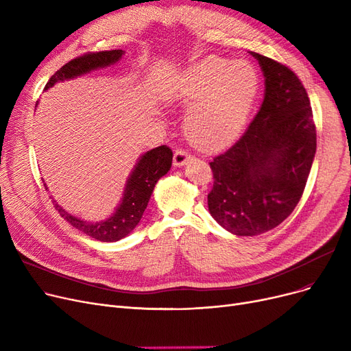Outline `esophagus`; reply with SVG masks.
I'll list each match as a JSON object with an SVG mask.
<instances>
[{"mask_svg":"<svg viewBox=\"0 0 351 351\" xmlns=\"http://www.w3.org/2000/svg\"><path fill=\"white\" fill-rule=\"evenodd\" d=\"M188 160H191V155H189L186 151L178 149V151L175 152V155H173V165H175V166H183V165H186Z\"/></svg>","mask_w":351,"mask_h":351,"instance_id":"obj_1","label":"esophagus"}]
</instances>
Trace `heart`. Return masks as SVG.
<instances>
[{
  "mask_svg": "<svg viewBox=\"0 0 351 351\" xmlns=\"http://www.w3.org/2000/svg\"><path fill=\"white\" fill-rule=\"evenodd\" d=\"M257 89V72L247 61L209 57L191 66L176 89V98L192 106L186 136L204 149L229 145L241 132Z\"/></svg>",
  "mask_w": 351,
  "mask_h": 351,
  "instance_id": "b5f03b06",
  "label": "heart"
}]
</instances>
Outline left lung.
I'll use <instances>...</instances> for the list:
<instances>
[{
    "mask_svg": "<svg viewBox=\"0 0 351 351\" xmlns=\"http://www.w3.org/2000/svg\"><path fill=\"white\" fill-rule=\"evenodd\" d=\"M265 75V98L245 134L209 162L212 217L233 234L279 226L298 206L316 155L307 92L290 68L250 52Z\"/></svg>",
    "mask_w": 351,
    "mask_h": 351,
    "instance_id": "left-lung-1",
    "label": "left lung"
}]
</instances>
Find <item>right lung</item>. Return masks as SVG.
<instances>
[{"instance_id":"1","label":"right lung","mask_w":351,"mask_h":351,"mask_svg":"<svg viewBox=\"0 0 351 351\" xmlns=\"http://www.w3.org/2000/svg\"><path fill=\"white\" fill-rule=\"evenodd\" d=\"M125 52L122 49L112 51H101V52H90L85 53L82 57L69 61L62 68H60L45 85V89L53 86L57 82L72 80L84 75L90 71L99 68H105L118 62ZM172 149L168 146H158L152 151L143 154L138 163L135 165L134 171L129 175L123 196L119 206L115 213L101 222H85L75 216H72L66 210H64L58 204H55V209L60 215L69 222L75 229L97 239L99 242H117L131 233L147 206V202L151 199L156 182L169 172L172 166ZM45 189L47 185L44 183ZM55 202V200H53Z\"/></svg>"}]
</instances>
